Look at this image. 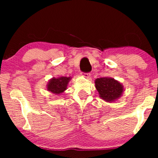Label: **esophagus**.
<instances>
[{"instance_id":"34e87169","label":"esophagus","mask_w":158,"mask_h":158,"mask_svg":"<svg viewBox=\"0 0 158 158\" xmlns=\"http://www.w3.org/2000/svg\"><path fill=\"white\" fill-rule=\"evenodd\" d=\"M83 76L85 77V78L90 79V73H84Z\"/></svg>"}]
</instances>
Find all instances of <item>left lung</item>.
<instances>
[{
  "label": "left lung",
  "instance_id": "1",
  "mask_svg": "<svg viewBox=\"0 0 158 158\" xmlns=\"http://www.w3.org/2000/svg\"><path fill=\"white\" fill-rule=\"evenodd\" d=\"M95 85L99 96L107 102H114L122 96L124 86L112 77H103L95 80Z\"/></svg>",
  "mask_w": 158,
  "mask_h": 158
}]
</instances>
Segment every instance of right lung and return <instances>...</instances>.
Returning <instances> with one entry per match:
<instances>
[{"instance_id": "right-lung-1", "label": "right lung", "mask_w": 158, "mask_h": 158, "mask_svg": "<svg viewBox=\"0 0 158 158\" xmlns=\"http://www.w3.org/2000/svg\"><path fill=\"white\" fill-rule=\"evenodd\" d=\"M70 80V77L62 76L57 78L52 77L49 80L48 84L47 85V90L50 91L52 94L56 95L61 94L67 90V87Z\"/></svg>"}]
</instances>
